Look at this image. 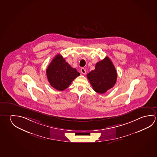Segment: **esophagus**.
<instances>
[{
    "label": "esophagus",
    "mask_w": 157,
    "mask_h": 157,
    "mask_svg": "<svg viewBox=\"0 0 157 157\" xmlns=\"http://www.w3.org/2000/svg\"><path fill=\"white\" fill-rule=\"evenodd\" d=\"M80 72H81V73H82V74H83V75H85V73H86V70H85V68H82L81 70H80Z\"/></svg>",
    "instance_id": "34e87169"
}]
</instances>
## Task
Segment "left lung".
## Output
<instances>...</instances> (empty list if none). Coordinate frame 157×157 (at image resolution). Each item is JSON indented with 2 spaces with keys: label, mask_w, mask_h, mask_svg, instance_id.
I'll list each match as a JSON object with an SVG mask.
<instances>
[{
  "label": "left lung",
  "mask_w": 157,
  "mask_h": 157,
  "mask_svg": "<svg viewBox=\"0 0 157 157\" xmlns=\"http://www.w3.org/2000/svg\"><path fill=\"white\" fill-rule=\"evenodd\" d=\"M87 77L95 91L104 94L115 85L117 73L111 59L105 57L96 64L95 70L89 72Z\"/></svg>",
  "instance_id": "obj_1"
}]
</instances>
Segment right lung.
Returning a JSON list of instances; mask_svg holds the SVG:
<instances>
[{"mask_svg":"<svg viewBox=\"0 0 157 157\" xmlns=\"http://www.w3.org/2000/svg\"><path fill=\"white\" fill-rule=\"evenodd\" d=\"M46 75L52 87L62 91L67 89L80 73L66 62L60 54H58L46 69Z\"/></svg>","mask_w":157,"mask_h":157,"instance_id":"1","label":"right lung"}]
</instances>
